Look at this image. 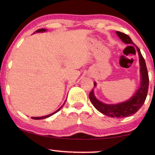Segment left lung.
<instances>
[{
    "label": "left lung",
    "instance_id": "obj_1",
    "mask_svg": "<svg viewBox=\"0 0 155 155\" xmlns=\"http://www.w3.org/2000/svg\"><path fill=\"white\" fill-rule=\"evenodd\" d=\"M116 33L123 42L128 44H134L135 45V44L133 43L130 37L127 34L120 32V31H116ZM137 49L139 56H140L141 81L140 87L139 88L137 92L135 94V95L132 98L127 101L124 102V103L117 104H107L102 103V102L99 101L96 98L93 90L90 91V94H89V98H90L91 103H92L94 107L98 111L107 115V116L118 117V118L130 116V115L135 114L141 108L146 101L149 85L148 72L146 68L145 60H144V58L138 47H137ZM94 86H96V83H94Z\"/></svg>",
    "mask_w": 155,
    "mask_h": 155
}]
</instances>
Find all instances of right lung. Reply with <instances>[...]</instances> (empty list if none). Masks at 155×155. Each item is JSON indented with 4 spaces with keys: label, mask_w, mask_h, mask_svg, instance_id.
I'll use <instances>...</instances> for the list:
<instances>
[{
    "label": "right lung",
    "mask_w": 155,
    "mask_h": 155,
    "mask_svg": "<svg viewBox=\"0 0 155 155\" xmlns=\"http://www.w3.org/2000/svg\"><path fill=\"white\" fill-rule=\"evenodd\" d=\"M46 31L45 28H41V29H39V30H38V31H36V32H44V31ZM64 104H65V103H64ZM64 104H63V105H62L61 107H60V108H59L58 110H57L56 111H54V113H52V114H51L48 115H46V116H43V117H31V118H32V119H34V120H41V119H44V118H46V117H48L51 116V115L54 114H55V113H57V112H58V111H59V110L62 108L63 106L64 105Z\"/></svg>",
    "instance_id": "obj_1"
}]
</instances>
